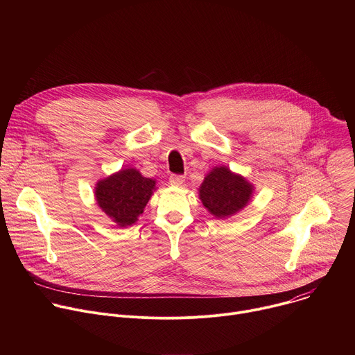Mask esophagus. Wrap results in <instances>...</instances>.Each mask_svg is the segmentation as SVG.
Segmentation results:
<instances>
[{"instance_id":"obj_1","label":"esophagus","mask_w":355,"mask_h":355,"mask_svg":"<svg viewBox=\"0 0 355 355\" xmlns=\"http://www.w3.org/2000/svg\"><path fill=\"white\" fill-rule=\"evenodd\" d=\"M168 180H170V184H171V185H177V187H178V185H181V184L184 182L185 177H184V175H178V174H171Z\"/></svg>"}]
</instances>
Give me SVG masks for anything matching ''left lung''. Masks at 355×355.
<instances>
[{
  "instance_id": "obj_1",
  "label": "left lung",
  "mask_w": 355,
  "mask_h": 355,
  "mask_svg": "<svg viewBox=\"0 0 355 355\" xmlns=\"http://www.w3.org/2000/svg\"><path fill=\"white\" fill-rule=\"evenodd\" d=\"M252 192L251 184L233 174L227 167L214 168L202 182L199 196L204 207L219 219L243 209Z\"/></svg>"
}]
</instances>
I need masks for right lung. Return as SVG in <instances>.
Returning <instances> with one entry per match:
<instances>
[{"instance_id": "1", "label": "right lung", "mask_w": 355, "mask_h": 355, "mask_svg": "<svg viewBox=\"0 0 355 355\" xmlns=\"http://www.w3.org/2000/svg\"><path fill=\"white\" fill-rule=\"evenodd\" d=\"M156 181L143 177L135 168H125L99 181L95 196L99 208L121 227L130 226L143 214L153 193Z\"/></svg>"}]
</instances>
